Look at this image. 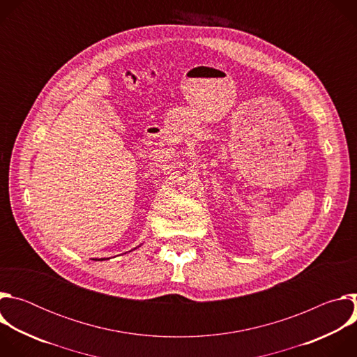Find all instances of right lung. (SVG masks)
<instances>
[{"instance_id":"obj_1","label":"right lung","mask_w":357,"mask_h":357,"mask_svg":"<svg viewBox=\"0 0 357 357\" xmlns=\"http://www.w3.org/2000/svg\"><path fill=\"white\" fill-rule=\"evenodd\" d=\"M103 260H105V259H103Z\"/></svg>"}]
</instances>
